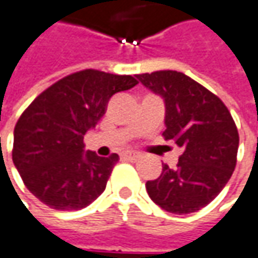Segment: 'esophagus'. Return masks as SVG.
<instances>
[{
  "mask_svg": "<svg viewBox=\"0 0 258 258\" xmlns=\"http://www.w3.org/2000/svg\"><path fill=\"white\" fill-rule=\"evenodd\" d=\"M123 158H124V160H129V161H138L139 158H141V154H139V153H135V151H126V153L123 154Z\"/></svg>",
  "mask_w": 258,
  "mask_h": 258,
  "instance_id": "34e87169",
  "label": "esophagus"
}]
</instances>
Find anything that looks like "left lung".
I'll return each instance as SVG.
<instances>
[{"instance_id":"1","label":"left lung","mask_w":258,"mask_h":258,"mask_svg":"<svg viewBox=\"0 0 258 258\" xmlns=\"http://www.w3.org/2000/svg\"><path fill=\"white\" fill-rule=\"evenodd\" d=\"M137 78L163 97V137L183 148L175 169L163 164L160 177L147 182V192L166 212H198L219 195L235 170L236 124L217 95L180 72L158 70Z\"/></svg>"}]
</instances>
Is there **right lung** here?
I'll list each match as a JSON object with an SVG mask.
<instances>
[{
    "mask_svg": "<svg viewBox=\"0 0 258 258\" xmlns=\"http://www.w3.org/2000/svg\"><path fill=\"white\" fill-rule=\"evenodd\" d=\"M137 83L129 75L86 69L60 79L30 102L14 127L13 163L39 201L72 212L104 192L119 156L85 153L83 137L105 114L110 98Z\"/></svg>",
    "mask_w": 258,
    "mask_h": 258,
    "instance_id": "right-lung-1",
    "label": "right lung"
}]
</instances>
